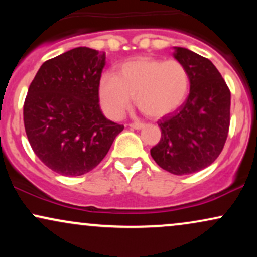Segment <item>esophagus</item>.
<instances>
[{"mask_svg":"<svg viewBox=\"0 0 257 257\" xmlns=\"http://www.w3.org/2000/svg\"><path fill=\"white\" fill-rule=\"evenodd\" d=\"M129 126H131V128H134V129H141V128H144V126H145V124H144L143 122H134V123H131V124H129Z\"/></svg>","mask_w":257,"mask_h":257,"instance_id":"1","label":"esophagus"}]
</instances>
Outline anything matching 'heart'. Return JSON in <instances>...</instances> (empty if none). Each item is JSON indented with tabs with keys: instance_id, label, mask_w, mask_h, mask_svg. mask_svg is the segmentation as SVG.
<instances>
[{
	"instance_id": "obj_1",
	"label": "heart",
	"mask_w": 257,
	"mask_h": 257,
	"mask_svg": "<svg viewBox=\"0 0 257 257\" xmlns=\"http://www.w3.org/2000/svg\"><path fill=\"white\" fill-rule=\"evenodd\" d=\"M188 89L190 76L180 61L139 58L123 64L117 76H102L99 95L112 118H120L125 113L133 96L147 116L163 117L184 104Z\"/></svg>"
}]
</instances>
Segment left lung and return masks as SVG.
Here are the masks:
<instances>
[{
  "mask_svg": "<svg viewBox=\"0 0 257 257\" xmlns=\"http://www.w3.org/2000/svg\"><path fill=\"white\" fill-rule=\"evenodd\" d=\"M174 58L190 76V94L173 113L158 120L162 137L151 156L162 169L188 175L219 157L229 129L231 91L209 59L174 47Z\"/></svg>",
  "mask_w": 257,
  "mask_h": 257,
  "instance_id": "obj_1",
  "label": "left lung"
}]
</instances>
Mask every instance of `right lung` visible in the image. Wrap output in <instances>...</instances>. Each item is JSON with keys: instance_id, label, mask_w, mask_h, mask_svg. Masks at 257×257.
<instances>
[{"instance_id": "1", "label": "right lung", "mask_w": 257, "mask_h": 257, "mask_svg": "<svg viewBox=\"0 0 257 257\" xmlns=\"http://www.w3.org/2000/svg\"><path fill=\"white\" fill-rule=\"evenodd\" d=\"M105 64L104 52L77 47L44 61L29 87L25 132L34 152L53 172L64 176L90 172L124 129L100 110Z\"/></svg>"}]
</instances>
